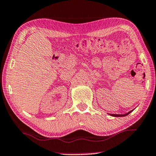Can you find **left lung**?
Returning <instances> with one entry per match:
<instances>
[{
  "mask_svg": "<svg viewBox=\"0 0 156 156\" xmlns=\"http://www.w3.org/2000/svg\"><path fill=\"white\" fill-rule=\"evenodd\" d=\"M133 110H131V111H130V112H128V113H125V114H111V113H109V115H112V116H113V117H123V116H126V115H127L128 114H129V113H131L132 112H133Z\"/></svg>",
  "mask_w": 156,
  "mask_h": 156,
  "instance_id": "8db88e82",
  "label": "left lung"
}]
</instances>
